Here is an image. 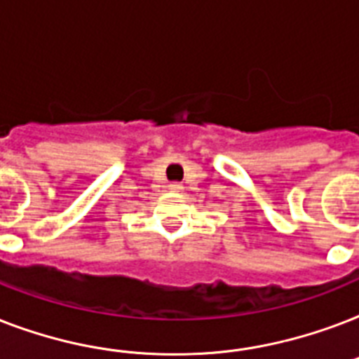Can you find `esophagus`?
Instances as JSON below:
<instances>
[{
    "mask_svg": "<svg viewBox=\"0 0 359 359\" xmlns=\"http://www.w3.org/2000/svg\"><path fill=\"white\" fill-rule=\"evenodd\" d=\"M169 190L175 191V194H179V191H182V184H180V182H171V184H169Z\"/></svg>",
    "mask_w": 359,
    "mask_h": 359,
    "instance_id": "1",
    "label": "esophagus"
}]
</instances>
